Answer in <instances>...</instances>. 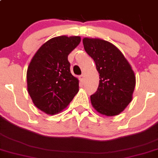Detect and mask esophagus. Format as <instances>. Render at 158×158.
<instances>
[{
	"instance_id": "esophagus-1",
	"label": "esophagus",
	"mask_w": 158,
	"mask_h": 158,
	"mask_svg": "<svg viewBox=\"0 0 158 158\" xmlns=\"http://www.w3.org/2000/svg\"><path fill=\"white\" fill-rule=\"evenodd\" d=\"M79 80H80V81L83 82V80H84V75H80V76L79 77Z\"/></svg>"
}]
</instances>
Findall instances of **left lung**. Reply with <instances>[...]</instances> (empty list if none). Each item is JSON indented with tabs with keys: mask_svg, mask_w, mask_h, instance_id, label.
<instances>
[{
	"mask_svg": "<svg viewBox=\"0 0 158 158\" xmlns=\"http://www.w3.org/2000/svg\"><path fill=\"white\" fill-rule=\"evenodd\" d=\"M86 52L95 61L99 83L91 95L93 108L107 116L119 115L132 101L136 77L132 67L116 46L99 38H84Z\"/></svg>",
	"mask_w": 158,
	"mask_h": 158,
	"instance_id": "8db88e82",
	"label": "left lung"
}]
</instances>
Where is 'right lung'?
Here are the masks:
<instances>
[{
    "label": "right lung",
    "instance_id": "add662e5",
    "mask_svg": "<svg viewBox=\"0 0 158 158\" xmlns=\"http://www.w3.org/2000/svg\"><path fill=\"white\" fill-rule=\"evenodd\" d=\"M79 36L55 37L38 49L27 69V89L38 109L49 115L62 112L79 91V80L70 70L68 55Z\"/></svg>",
    "mask_w": 158,
    "mask_h": 158
}]
</instances>
